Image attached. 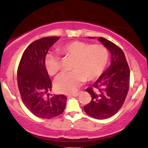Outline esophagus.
Listing matches in <instances>:
<instances>
[{
	"instance_id": "34e87169",
	"label": "esophagus",
	"mask_w": 148,
	"mask_h": 148,
	"mask_svg": "<svg viewBox=\"0 0 148 148\" xmlns=\"http://www.w3.org/2000/svg\"><path fill=\"white\" fill-rule=\"evenodd\" d=\"M79 95V93H76V94H74V95H69V97H78Z\"/></svg>"
}]
</instances>
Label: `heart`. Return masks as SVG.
Instances as JSON below:
<instances>
[{
  "label": "heart",
  "mask_w": 148,
  "mask_h": 148,
  "mask_svg": "<svg viewBox=\"0 0 148 148\" xmlns=\"http://www.w3.org/2000/svg\"><path fill=\"white\" fill-rule=\"evenodd\" d=\"M64 54L74 56L72 71L63 72L54 82L57 92L73 94L78 91L82 84L99 77L105 69L109 60L107 49L102 45H90L81 41H74L61 47ZM44 64L49 74L53 76L60 70V58L54 53H48Z\"/></svg>",
  "instance_id": "obj_1"
}]
</instances>
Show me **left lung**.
I'll return each instance as SVG.
<instances>
[{
    "mask_svg": "<svg viewBox=\"0 0 148 148\" xmlns=\"http://www.w3.org/2000/svg\"><path fill=\"white\" fill-rule=\"evenodd\" d=\"M98 40L110 51L111 64L86 89L92 100L84 110L93 118L104 120L115 114L123 105L130 88V73L123 51L106 38L99 37Z\"/></svg>",
    "mask_w": 148,
    "mask_h": 148,
    "instance_id": "1",
    "label": "left lung"
}]
</instances>
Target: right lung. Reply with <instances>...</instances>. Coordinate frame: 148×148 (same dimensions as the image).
I'll list each match as a JSON object with an SVG mask.
<instances>
[{
    "label": "right lung",
    "instance_id": "right-lung-1",
    "mask_svg": "<svg viewBox=\"0 0 148 148\" xmlns=\"http://www.w3.org/2000/svg\"><path fill=\"white\" fill-rule=\"evenodd\" d=\"M60 36L38 39L26 48L19 62L18 87L23 104L32 114L43 119L57 117L64 110L66 97L51 96V81L44 64L49 49Z\"/></svg>",
    "mask_w": 148,
    "mask_h": 148
}]
</instances>
